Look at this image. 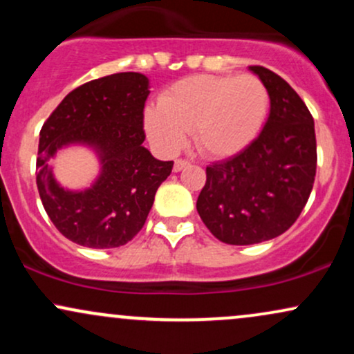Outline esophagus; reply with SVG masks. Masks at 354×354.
I'll use <instances>...</instances> for the list:
<instances>
[{"label": "esophagus", "mask_w": 354, "mask_h": 354, "mask_svg": "<svg viewBox=\"0 0 354 354\" xmlns=\"http://www.w3.org/2000/svg\"><path fill=\"white\" fill-rule=\"evenodd\" d=\"M186 166H189V161H186V160H176V161H174L173 171H174V173H180L181 169L186 168Z\"/></svg>", "instance_id": "1"}]
</instances>
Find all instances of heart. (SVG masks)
Segmentation results:
<instances>
[{"instance_id": "heart-1", "label": "heart", "mask_w": 354, "mask_h": 354, "mask_svg": "<svg viewBox=\"0 0 354 354\" xmlns=\"http://www.w3.org/2000/svg\"><path fill=\"white\" fill-rule=\"evenodd\" d=\"M270 91L253 75L191 76L168 88L145 111V131L158 151L176 154L191 133L196 151L211 160L236 156L261 135Z\"/></svg>"}]
</instances>
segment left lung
I'll list each match as a JSON object with an SVG mask.
<instances>
[{"instance_id":"obj_1","label":"left lung","mask_w":354,"mask_h":354,"mask_svg":"<svg viewBox=\"0 0 354 354\" xmlns=\"http://www.w3.org/2000/svg\"><path fill=\"white\" fill-rule=\"evenodd\" d=\"M270 91L261 135L245 151L206 168L196 201L208 230L226 245L273 239L298 219L316 174L315 121L290 84L263 66H250Z\"/></svg>"}]
</instances>
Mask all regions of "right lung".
Returning a JSON list of instances; mask_svg holds the SVG:
<instances>
[{
	"mask_svg": "<svg viewBox=\"0 0 354 354\" xmlns=\"http://www.w3.org/2000/svg\"><path fill=\"white\" fill-rule=\"evenodd\" d=\"M149 80L116 73L73 89L39 133L38 191L44 209L63 236L76 245L123 246L143 228L154 194L173 169L143 146V109ZM83 145L100 171L84 189L55 180L49 161L63 149Z\"/></svg>",
	"mask_w": 354,
	"mask_h": 354,
	"instance_id": "1",
	"label": "right lung"
}]
</instances>
